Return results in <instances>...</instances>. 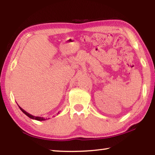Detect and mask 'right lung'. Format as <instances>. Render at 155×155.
Wrapping results in <instances>:
<instances>
[{
  "label": "right lung",
  "mask_w": 155,
  "mask_h": 155,
  "mask_svg": "<svg viewBox=\"0 0 155 155\" xmlns=\"http://www.w3.org/2000/svg\"><path fill=\"white\" fill-rule=\"evenodd\" d=\"M18 107H19V108L20 109L21 111H22L23 113H24V114H25V115H27L28 117H30V118H31V119H33V120H38V121H43V120H46V119H45V118H44V117H38V116H34V115H31L30 114H28V113H27V111H25L24 109L21 108V107H20V106H18ZM58 114H59V113H58Z\"/></svg>",
  "instance_id": "right-lung-1"
}]
</instances>
